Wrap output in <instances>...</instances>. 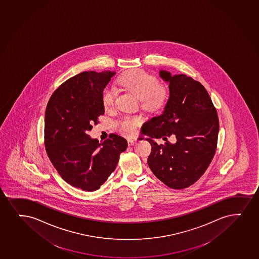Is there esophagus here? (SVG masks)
<instances>
[{"mask_svg":"<svg viewBox=\"0 0 259 259\" xmlns=\"http://www.w3.org/2000/svg\"><path fill=\"white\" fill-rule=\"evenodd\" d=\"M127 142L129 146H134V144L137 142V140L135 139H128Z\"/></svg>","mask_w":259,"mask_h":259,"instance_id":"34e87169","label":"esophagus"}]
</instances>
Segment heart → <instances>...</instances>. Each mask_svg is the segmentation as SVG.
Here are the masks:
<instances>
[{"label": "heart", "instance_id": "1", "mask_svg": "<svg viewBox=\"0 0 259 259\" xmlns=\"http://www.w3.org/2000/svg\"><path fill=\"white\" fill-rule=\"evenodd\" d=\"M119 84L140 100L145 109L158 111L167 102L169 90L167 85L158 83L154 75L143 70L129 72L119 79ZM115 94L110 88L104 89L102 102L104 107L110 108L114 104ZM140 119L136 117H125L118 123V129L121 134L132 135L140 125Z\"/></svg>", "mask_w": 259, "mask_h": 259}]
</instances>
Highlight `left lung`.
Listing matches in <instances>:
<instances>
[{"label": "left lung", "instance_id": "obj_1", "mask_svg": "<svg viewBox=\"0 0 259 259\" xmlns=\"http://www.w3.org/2000/svg\"><path fill=\"white\" fill-rule=\"evenodd\" d=\"M169 83V98L161 114L146 121L141 132L152 146L150 169L168 187L184 189L204 174L216 152L219 117L204 85L186 74L159 71ZM174 135L175 144L167 137ZM162 138L164 144L154 140Z\"/></svg>", "mask_w": 259, "mask_h": 259}]
</instances>
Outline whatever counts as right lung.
I'll return each instance as SVG.
<instances>
[{
	"label": "right lung",
	"instance_id": "1",
	"mask_svg": "<svg viewBox=\"0 0 259 259\" xmlns=\"http://www.w3.org/2000/svg\"><path fill=\"white\" fill-rule=\"evenodd\" d=\"M115 73H79L61 84L47 105L44 134L49 159L66 182L85 192L106 182L127 147L117 134L102 143L88 134L105 113L102 93Z\"/></svg>",
	"mask_w": 259,
	"mask_h": 259
}]
</instances>
